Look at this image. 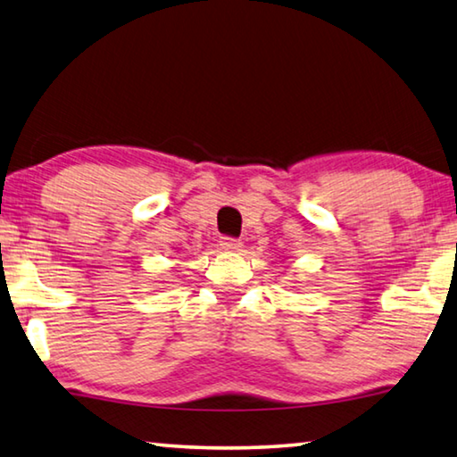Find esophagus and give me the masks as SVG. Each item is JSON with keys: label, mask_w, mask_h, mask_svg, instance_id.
<instances>
[{"label": "esophagus", "mask_w": 457, "mask_h": 457, "mask_svg": "<svg viewBox=\"0 0 457 457\" xmlns=\"http://www.w3.org/2000/svg\"><path fill=\"white\" fill-rule=\"evenodd\" d=\"M220 245H221V250H226V252H237L239 247H242V242L234 237H221Z\"/></svg>", "instance_id": "34e87169"}]
</instances>
